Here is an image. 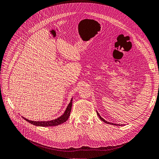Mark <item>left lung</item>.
Masks as SVG:
<instances>
[{
  "label": "left lung",
  "instance_id": "8db88e82",
  "mask_svg": "<svg viewBox=\"0 0 159 159\" xmlns=\"http://www.w3.org/2000/svg\"><path fill=\"white\" fill-rule=\"evenodd\" d=\"M97 115H98V116L99 117V118L102 120V121H104V123H107V124H110V125H116V126H120V125H119V124H115V123H110V122H107V121H106V120H104L102 117L100 115H99V113L97 111Z\"/></svg>",
  "mask_w": 159,
  "mask_h": 159
}]
</instances>
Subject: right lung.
<instances>
[{
    "label": "right lung",
    "instance_id": "right-lung-1",
    "mask_svg": "<svg viewBox=\"0 0 159 159\" xmlns=\"http://www.w3.org/2000/svg\"><path fill=\"white\" fill-rule=\"evenodd\" d=\"M72 98L70 100V102L69 103L63 115H62L61 117H58L57 119H55L52 120H49V121H34V120H30L26 118L23 117V118L26 120L27 122L33 124L36 126H57L59 125H61L62 123L66 122L68 120L70 114L71 109H72Z\"/></svg>",
    "mask_w": 159,
    "mask_h": 159
}]
</instances>
